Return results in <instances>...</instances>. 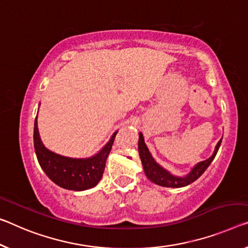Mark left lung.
I'll return each mask as SVG.
<instances>
[{
    "instance_id": "obj_1",
    "label": "left lung",
    "mask_w": 248,
    "mask_h": 248,
    "mask_svg": "<svg viewBox=\"0 0 248 248\" xmlns=\"http://www.w3.org/2000/svg\"><path fill=\"white\" fill-rule=\"evenodd\" d=\"M220 143H222V140L217 143L215 147V151L213 155L206 161H203L197 164V165L194 167V169L190 170L188 175H186L185 177H176L174 175L170 174L167 170H165L158 165L157 163L154 161V158L152 157V155L148 151L147 146L145 145V142H144V137L142 133H140V139H139V153L140 161L143 164V169L145 175L148 177V180H151L153 183L161 186H165V187H183V186H186L190 184V183L195 182L197 178H199L202 174H203L205 170H206L209 164L213 162V159L215 158L217 154V151L220 146Z\"/></svg>"
}]
</instances>
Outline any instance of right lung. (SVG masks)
<instances>
[{
    "mask_svg": "<svg viewBox=\"0 0 248 248\" xmlns=\"http://www.w3.org/2000/svg\"><path fill=\"white\" fill-rule=\"evenodd\" d=\"M115 132L103 150L90 158H70L53 153L41 142L37 122H34V148L42 170L55 184L71 190L94 187L103 176L106 159L112 150Z\"/></svg>",
    "mask_w": 248,
    "mask_h": 248,
    "instance_id": "obj_1",
    "label": "right lung"
}]
</instances>
